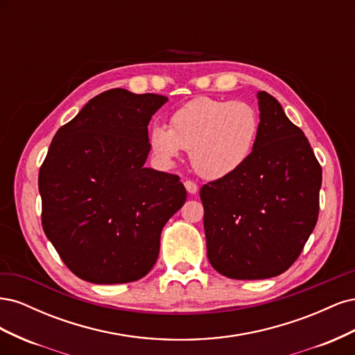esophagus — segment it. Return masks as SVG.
<instances>
[{"label": "esophagus", "instance_id": "esophagus-1", "mask_svg": "<svg viewBox=\"0 0 355 355\" xmlns=\"http://www.w3.org/2000/svg\"><path fill=\"white\" fill-rule=\"evenodd\" d=\"M185 188H187V191L189 192V194H192V196H194V194H197V192H198V187H197V184H196V182H192V180H185Z\"/></svg>", "mask_w": 355, "mask_h": 355}]
</instances>
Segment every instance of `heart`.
Returning a JSON list of instances; mask_svg holds the SVG:
<instances>
[{"label":"heart","instance_id":"heart-1","mask_svg":"<svg viewBox=\"0 0 355 355\" xmlns=\"http://www.w3.org/2000/svg\"><path fill=\"white\" fill-rule=\"evenodd\" d=\"M257 135L259 116L252 105L202 96L171 114L170 128L154 124L148 142L161 166L175 164L184 149L201 178L218 180L249 161Z\"/></svg>","mask_w":355,"mask_h":355}]
</instances>
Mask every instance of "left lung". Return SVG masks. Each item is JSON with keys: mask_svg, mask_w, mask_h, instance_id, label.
Instances as JSON below:
<instances>
[{"mask_svg": "<svg viewBox=\"0 0 355 355\" xmlns=\"http://www.w3.org/2000/svg\"><path fill=\"white\" fill-rule=\"evenodd\" d=\"M259 135L249 161L200 191L207 257L234 280H263L288 270L318 218L321 167L283 106L257 92Z\"/></svg>", "mask_w": 355, "mask_h": 355, "instance_id": "left-lung-1", "label": "left lung"}]
</instances>
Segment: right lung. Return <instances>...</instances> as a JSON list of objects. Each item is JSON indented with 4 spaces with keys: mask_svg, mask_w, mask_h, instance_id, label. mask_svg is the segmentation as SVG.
<instances>
[{
    "mask_svg": "<svg viewBox=\"0 0 355 355\" xmlns=\"http://www.w3.org/2000/svg\"><path fill=\"white\" fill-rule=\"evenodd\" d=\"M167 101L103 92L53 137L38 178L42 230L81 280L145 277L158 259L161 231L184 206L179 176L145 167L148 124Z\"/></svg>",
    "mask_w": 355,
    "mask_h": 355,
    "instance_id": "add662e5",
    "label": "right lung"
}]
</instances>
